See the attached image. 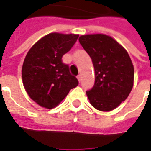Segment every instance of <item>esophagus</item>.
Returning <instances> with one entry per match:
<instances>
[{
  "mask_svg": "<svg viewBox=\"0 0 151 151\" xmlns=\"http://www.w3.org/2000/svg\"><path fill=\"white\" fill-rule=\"evenodd\" d=\"M78 82H79V83H80L81 81H82V77H81V75L78 76Z\"/></svg>",
  "mask_w": 151,
  "mask_h": 151,
  "instance_id": "obj_1",
  "label": "esophagus"
}]
</instances>
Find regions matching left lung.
I'll return each instance as SVG.
<instances>
[{"instance_id": "obj_1", "label": "left lung", "mask_w": 151, "mask_h": 151, "mask_svg": "<svg viewBox=\"0 0 151 151\" xmlns=\"http://www.w3.org/2000/svg\"><path fill=\"white\" fill-rule=\"evenodd\" d=\"M78 41L91 58L95 82L86 92L92 106L109 112L124 101L134 85V70L127 51L105 34L82 35Z\"/></svg>"}]
</instances>
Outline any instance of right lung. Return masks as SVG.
Listing matches in <instances>:
<instances>
[{
	"label": "right lung",
	"instance_id": "add662e5",
	"mask_svg": "<svg viewBox=\"0 0 151 151\" xmlns=\"http://www.w3.org/2000/svg\"><path fill=\"white\" fill-rule=\"evenodd\" d=\"M78 37V34L52 32L28 51L22 68V83L29 97L41 107L53 109L78 84L68 65L62 62Z\"/></svg>",
	"mask_w": 151,
	"mask_h": 151
}]
</instances>
